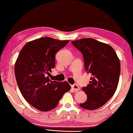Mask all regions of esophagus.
Here are the masks:
<instances>
[{
	"mask_svg": "<svg viewBox=\"0 0 133 133\" xmlns=\"http://www.w3.org/2000/svg\"><path fill=\"white\" fill-rule=\"evenodd\" d=\"M71 87H72V88L73 89V90L75 91H78V90H80V88H79V87H78L77 85H76V84H75V85H72Z\"/></svg>",
	"mask_w": 133,
	"mask_h": 133,
	"instance_id": "esophagus-1",
	"label": "esophagus"
}]
</instances>
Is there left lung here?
I'll return each instance as SVG.
<instances>
[{
    "label": "left lung",
    "instance_id": "obj_1",
    "mask_svg": "<svg viewBox=\"0 0 133 133\" xmlns=\"http://www.w3.org/2000/svg\"><path fill=\"white\" fill-rule=\"evenodd\" d=\"M83 54L85 70L91 74V81L82 90L87 95L82 108L94 110L105 105L117 90L121 73V63L110 45L91 38L72 41Z\"/></svg>",
    "mask_w": 133,
    "mask_h": 133
}]
</instances>
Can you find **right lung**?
Returning a JSON list of instances; mask_svg holds the SVG:
<instances>
[{"label":"right lung","instance_id":"right-lung-1","mask_svg":"<svg viewBox=\"0 0 133 133\" xmlns=\"http://www.w3.org/2000/svg\"><path fill=\"white\" fill-rule=\"evenodd\" d=\"M69 41L45 37L28 42L20 52L14 66V73L22 95L32 107L49 111L71 86L66 81H52L47 74L55 66V54Z\"/></svg>","mask_w":133,"mask_h":133}]
</instances>
